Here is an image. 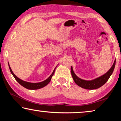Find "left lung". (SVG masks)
<instances>
[{
  "label": "left lung",
  "mask_w": 121,
  "mask_h": 121,
  "mask_svg": "<svg viewBox=\"0 0 121 121\" xmlns=\"http://www.w3.org/2000/svg\"><path fill=\"white\" fill-rule=\"evenodd\" d=\"M116 60H115L113 65L111 67L110 69L108 71L107 73L103 75L102 76L98 77L96 79H93L92 80H85L83 79L79 78L75 75L74 72H73L72 67H71V74L72 76L74 82L80 87L88 90H94L99 88L101 86L106 83V82L109 79L110 77L112 74V72L114 69Z\"/></svg>",
  "instance_id": "1"
}]
</instances>
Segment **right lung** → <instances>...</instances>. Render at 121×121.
Returning a JSON list of instances; mask_svg holds the SVG:
<instances>
[{
    "label": "right lung",
    "instance_id": "obj_1",
    "mask_svg": "<svg viewBox=\"0 0 121 121\" xmlns=\"http://www.w3.org/2000/svg\"><path fill=\"white\" fill-rule=\"evenodd\" d=\"M9 69L10 70L11 73L13 75V76L14 77V78H15L16 81H17V82H18L19 84L21 85L22 86H23V87L29 90H37L46 86L48 84V83L50 82V81L51 80L52 77H53V75H54V72L55 71V69H54L53 72L52 73V74L50 75L49 78L47 79L46 80H45L44 81H43V82H37V83H32V82H25V81H23L18 78V77L17 76H16V75H14V74L13 73V72H12L11 69V67H10L9 64Z\"/></svg>",
    "mask_w": 121,
    "mask_h": 121
}]
</instances>
